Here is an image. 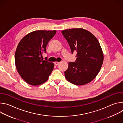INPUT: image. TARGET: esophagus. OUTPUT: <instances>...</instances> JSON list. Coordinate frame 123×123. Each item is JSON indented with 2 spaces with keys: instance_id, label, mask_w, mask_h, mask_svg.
I'll return each instance as SVG.
<instances>
[{
  "instance_id": "34e87169",
  "label": "esophagus",
  "mask_w": 123,
  "mask_h": 123,
  "mask_svg": "<svg viewBox=\"0 0 123 123\" xmlns=\"http://www.w3.org/2000/svg\"><path fill=\"white\" fill-rule=\"evenodd\" d=\"M59 63H60V62H57V61H56V62H55V65H56V66L58 65L59 64Z\"/></svg>"
}]
</instances>
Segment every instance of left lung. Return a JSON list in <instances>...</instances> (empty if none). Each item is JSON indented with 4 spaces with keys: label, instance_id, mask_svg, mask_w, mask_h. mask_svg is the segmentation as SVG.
<instances>
[{
    "label": "left lung",
    "instance_id": "1",
    "mask_svg": "<svg viewBox=\"0 0 123 123\" xmlns=\"http://www.w3.org/2000/svg\"><path fill=\"white\" fill-rule=\"evenodd\" d=\"M67 40L72 53L77 51L75 62H69L65 72L66 79L74 85H84L97 75L104 61V54L96 37L82 28H73L61 31Z\"/></svg>",
    "mask_w": 123,
    "mask_h": 123
}]
</instances>
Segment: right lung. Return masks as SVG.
I'll return each mask as SVG.
<instances>
[{
  "mask_svg": "<svg viewBox=\"0 0 123 123\" xmlns=\"http://www.w3.org/2000/svg\"><path fill=\"white\" fill-rule=\"evenodd\" d=\"M56 31L38 30L27 34L20 41L15 53V64L21 77L28 84L37 86L49 79L54 64L41 60L46 48Z\"/></svg>",
  "mask_w": 123,
  "mask_h": 123,
  "instance_id": "obj_1",
  "label": "right lung"
}]
</instances>
